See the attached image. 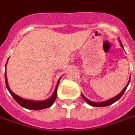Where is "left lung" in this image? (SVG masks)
<instances>
[{
	"mask_svg": "<svg viewBox=\"0 0 135 135\" xmlns=\"http://www.w3.org/2000/svg\"><path fill=\"white\" fill-rule=\"evenodd\" d=\"M119 41H120V44L121 47L122 48H123V44H122L121 41H120V40H119ZM129 82H130V78H129V82H128V83H127V85L126 86L125 88L123 89V91H122L120 94H118L117 96L114 97V98H112L109 99V100H106V101H103V102H93V101H91V100H89V99H87L83 95V94H82V97H83V100H84L87 103H89V104L91 106H95V107H103V106H109V105H111V104L114 103V102H116L117 100H118L119 99L121 98L122 95H123V93L125 92L126 89H127V86H129Z\"/></svg>",
	"mask_w": 135,
	"mask_h": 135,
	"instance_id": "obj_1",
	"label": "left lung"
}]
</instances>
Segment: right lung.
Returning a JSON list of instances; mask_svg holds the SVG:
<instances>
[{
	"instance_id": "right-lung-1",
	"label": "right lung",
	"mask_w": 135,
	"mask_h": 135,
	"mask_svg": "<svg viewBox=\"0 0 135 135\" xmlns=\"http://www.w3.org/2000/svg\"><path fill=\"white\" fill-rule=\"evenodd\" d=\"M8 61V60H7ZM7 64V63H6ZM60 78L58 80L57 83V86L56 88L52 95L48 98L47 100H41V101H37V100H26L18 96L17 94H15L14 92H12L11 89H10L9 86L8 85V81H7V78H6V72H5V81H6V85L7 89L9 90V93L13 97V98L15 99V100L20 104L22 107L26 108V109H32V110H40V109H44L46 108H49L52 106V104L54 103L56 97H57V86L59 85V82H60Z\"/></svg>"
}]
</instances>
